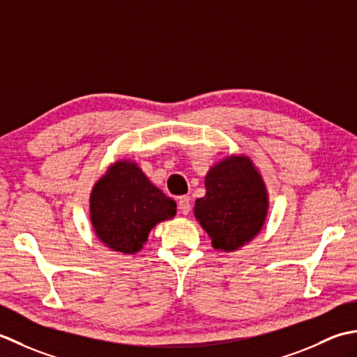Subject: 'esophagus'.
Wrapping results in <instances>:
<instances>
[{
    "mask_svg": "<svg viewBox=\"0 0 357 357\" xmlns=\"http://www.w3.org/2000/svg\"><path fill=\"white\" fill-rule=\"evenodd\" d=\"M178 209L183 214H188L191 211V199H189V195H181L178 199Z\"/></svg>",
    "mask_w": 357,
    "mask_h": 357,
    "instance_id": "obj_1",
    "label": "esophagus"
}]
</instances>
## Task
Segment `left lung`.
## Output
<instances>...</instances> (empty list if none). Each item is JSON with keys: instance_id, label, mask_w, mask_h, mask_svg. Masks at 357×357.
Wrapping results in <instances>:
<instances>
[{"instance_id": "obj_1", "label": "left lung", "mask_w": 357, "mask_h": 357, "mask_svg": "<svg viewBox=\"0 0 357 357\" xmlns=\"http://www.w3.org/2000/svg\"><path fill=\"white\" fill-rule=\"evenodd\" d=\"M206 195L195 200L194 214L217 250L234 251L248 243L266 219L264 180L250 158L229 157L205 178Z\"/></svg>"}]
</instances>
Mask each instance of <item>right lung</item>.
<instances>
[{"instance_id": "obj_1", "label": "right lung", "mask_w": 357, "mask_h": 357, "mask_svg": "<svg viewBox=\"0 0 357 357\" xmlns=\"http://www.w3.org/2000/svg\"><path fill=\"white\" fill-rule=\"evenodd\" d=\"M177 205L151 183L135 163L119 162L91 194V219L97 236L114 251L135 254L158 222L176 215Z\"/></svg>"}]
</instances>
